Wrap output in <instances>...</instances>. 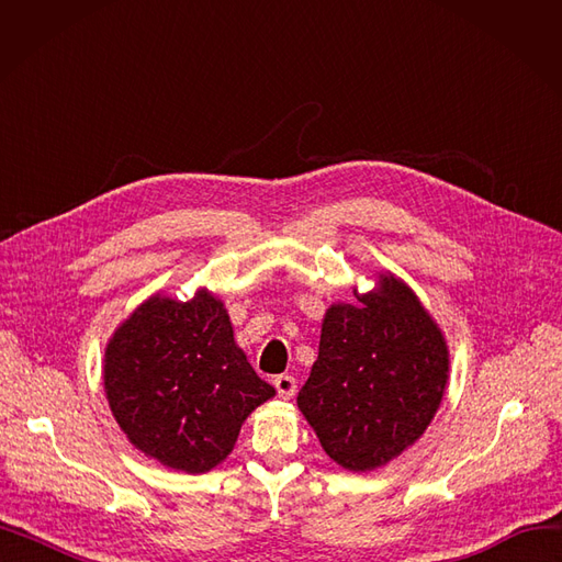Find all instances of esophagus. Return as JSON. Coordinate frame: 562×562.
Segmentation results:
<instances>
[{"mask_svg":"<svg viewBox=\"0 0 562 562\" xmlns=\"http://www.w3.org/2000/svg\"><path fill=\"white\" fill-rule=\"evenodd\" d=\"M273 385H276V390H278V396L284 398V401H289L293 394H296V378L289 375V373L278 375V378L273 380Z\"/></svg>","mask_w":562,"mask_h":562,"instance_id":"1","label":"esophagus"}]
</instances>
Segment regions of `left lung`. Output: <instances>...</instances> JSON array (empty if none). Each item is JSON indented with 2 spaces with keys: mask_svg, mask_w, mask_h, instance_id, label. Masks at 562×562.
Here are the masks:
<instances>
[{
  "mask_svg": "<svg viewBox=\"0 0 562 562\" xmlns=\"http://www.w3.org/2000/svg\"><path fill=\"white\" fill-rule=\"evenodd\" d=\"M356 299L323 316L299 407L339 467L371 471L415 445L432 422L449 382V346L396 276L380 273Z\"/></svg>",
  "mask_w": 562,
  "mask_h": 562,
  "instance_id": "8db88e82",
  "label": "left lung"
}]
</instances>
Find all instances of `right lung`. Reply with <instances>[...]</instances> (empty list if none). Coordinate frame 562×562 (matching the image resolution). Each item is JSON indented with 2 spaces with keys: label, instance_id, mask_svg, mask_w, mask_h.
Returning a JSON list of instances; mask_svg holds the SVG:
<instances>
[{
  "label": "right lung",
  "instance_id": "add662e5",
  "mask_svg": "<svg viewBox=\"0 0 562 562\" xmlns=\"http://www.w3.org/2000/svg\"><path fill=\"white\" fill-rule=\"evenodd\" d=\"M113 417L147 458L187 474L223 462L250 412L276 396L236 346L223 301L147 299L104 350Z\"/></svg>",
  "mask_w": 562,
  "mask_h": 562
}]
</instances>
